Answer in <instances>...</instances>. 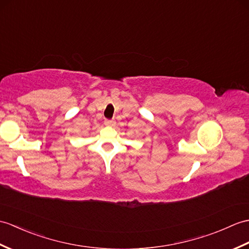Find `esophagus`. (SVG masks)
I'll list each match as a JSON object with an SVG mask.
<instances>
[{"mask_svg":"<svg viewBox=\"0 0 249 249\" xmlns=\"http://www.w3.org/2000/svg\"><path fill=\"white\" fill-rule=\"evenodd\" d=\"M104 123H105L106 126H113L115 124L113 120H105V122H104Z\"/></svg>","mask_w":249,"mask_h":249,"instance_id":"34e87169","label":"esophagus"}]
</instances>
